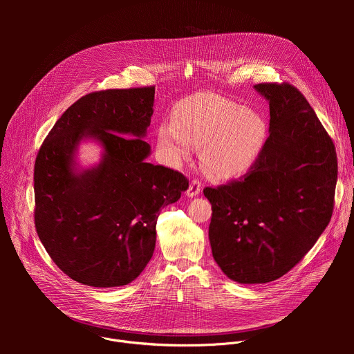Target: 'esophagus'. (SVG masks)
Here are the masks:
<instances>
[{
  "label": "esophagus",
  "mask_w": 354,
  "mask_h": 354,
  "mask_svg": "<svg viewBox=\"0 0 354 354\" xmlns=\"http://www.w3.org/2000/svg\"><path fill=\"white\" fill-rule=\"evenodd\" d=\"M200 190H201V183H200V180H198V179H193V180L190 182V185H189L186 193H187L189 197H193V196H197V194L200 193Z\"/></svg>",
  "instance_id": "obj_1"
}]
</instances>
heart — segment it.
Here are the masks:
<instances>
[{"label":"heart","instance_id":"1","mask_svg":"<svg viewBox=\"0 0 354 354\" xmlns=\"http://www.w3.org/2000/svg\"><path fill=\"white\" fill-rule=\"evenodd\" d=\"M262 118L220 96L186 97L174 108L171 123L158 129L160 144L172 164L189 158L200 147V164L216 179L245 174L254 164L265 140Z\"/></svg>","mask_w":354,"mask_h":354}]
</instances>
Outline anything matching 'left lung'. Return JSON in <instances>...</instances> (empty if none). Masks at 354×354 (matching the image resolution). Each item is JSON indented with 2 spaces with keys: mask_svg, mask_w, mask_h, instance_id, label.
Instances as JSON below:
<instances>
[{
  "mask_svg": "<svg viewBox=\"0 0 354 354\" xmlns=\"http://www.w3.org/2000/svg\"><path fill=\"white\" fill-rule=\"evenodd\" d=\"M269 137L249 171L217 187L209 238L221 270L243 284L273 281L315 245L330 221L337 180L335 144L306 96L288 82H262Z\"/></svg>",
  "mask_w": 354,
  "mask_h": 354,
  "instance_id": "8db88e82",
  "label": "left lung"
}]
</instances>
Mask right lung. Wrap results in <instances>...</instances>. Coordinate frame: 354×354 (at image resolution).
Listing matches in <instances>:
<instances>
[{
    "label": "right lung",
    "mask_w": 354,
    "mask_h": 354,
    "mask_svg": "<svg viewBox=\"0 0 354 354\" xmlns=\"http://www.w3.org/2000/svg\"><path fill=\"white\" fill-rule=\"evenodd\" d=\"M156 86L91 92L50 130L35 161V227L47 254L73 280L92 287L131 283L154 254L157 220L189 187L187 178L145 161ZM84 136L103 142L92 170L75 174Z\"/></svg>",
    "instance_id": "right-lung-1"
}]
</instances>
